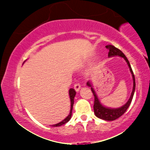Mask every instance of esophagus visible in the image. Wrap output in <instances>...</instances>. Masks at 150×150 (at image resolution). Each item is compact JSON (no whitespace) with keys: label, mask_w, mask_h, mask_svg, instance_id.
<instances>
[{"label":"esophagus","mask_w":150,"mask_h":150,"mask_svg":"<svg viewBox=\"0 0 150 150\" xmlns=\"http://www.w3.org/2000/svg\"><path fill=\"white\" fill-rule=\"evenodd\" d=\"M80 88H81V86L80 84L77 83V84H75V85H74V89H75V90L77 92H78L79 91H80Z\"/></svg>","instance_id":"obj_1"}]
</instances>
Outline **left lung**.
Returning <instances> with one entry per match:
<instances>
[{"instance_id": "8db88e82", "label": "left lung", "mask_w": 150, "mask_h": 150, "mask_svg": "<svg viewBox=\"0 0 150 150\" xmlns=\"http://www.w3.org/2000/svg\"><path fill=\"white\" fill-rule=\"evenodd\" d=\"M106 49H108V58L113 57V56H120V57L123 58L126 62L127 65H128L129 70H130V73H131L132 77V89L131 94H130V97L129 98V99L124 105H123L122 106H120L119 108H109L107 106H104V104H102L101 103L100 99H99L97 92H96L95 89H94V87H93V84L92 83L91 81H88L87 82V85L88 87H91V90L93 93L94 96V114L95 116L98 117L99 118L101 119L105 120H114L120 117L124 113L126 110L128 109V108L130 106V103H131L132 97H133L134 93H135V76H134L133 73H132V70L130 66V63H129L128 58H126V56L123 54V53L120 50H119L117 48L115 47L113 45H107L106 46Z\"/></svg>"}]
</instances>
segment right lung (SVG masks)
Returning a JSON list of instances; mask_svg holds the SVG:
<instances>
[{
  "instance_id": "add662e5",
  "label": "right lung",
  "mask_w": 150,
  "mask_h": 150,
  "mask_svg": "<svg viewBox=\"0 0 150 150\" xmlns=\"http://www.w3.org/2000/svg\"><path fill=\"white\" fill-rule=\"evenodd\" d=\"M69 97H70V113L68 114V116L63 119L62 121L60 122V123H56V124L52 125L51 126L53 127H58V126H61V125L65 124L67 122H68L70 120L72 117V111H73V104H74V98H75V96L76 95V92L75 91V89L73 88H70L69 89Z\"/></svg>"
}]
</instances>
